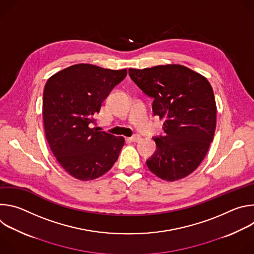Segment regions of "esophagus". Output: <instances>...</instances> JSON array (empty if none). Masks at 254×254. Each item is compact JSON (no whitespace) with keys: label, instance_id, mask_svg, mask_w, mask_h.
Segmentation results:
<instances>
[{"label":"esophagus","instance_id":"1","mask_svg":"<svg viewBox=\"0 0 254 254\" xmlns=\"http://www.w3.org/2000/svg\"><path fill=\"white\" fill-rule=\"evenodd\" d=\"M129 139H130L131 141H139V140L141 139V136H140L139 134H134V135H132L131 137H129Z\"/></svg>","mask_w":254,"mask_h":254}]
</instances>
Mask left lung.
I'll use <instances>...</instances> for the list:
<instances>
[{
  "label": "left lung",
  "instance_id": "obj_1",
  "mask_svg": "<svg viewBox=\"0 0 254 254\" xmlns=\"http://www.w3.org/2000/svg\"><path fill=\"white\" fill-rule=\"evenodd\" d=\"M133 82L154 98L153 112L164 120V135L154 138L150 171L174 182L193 173L204 160L216 128V101L205 76L180 64L129 68Z\"/></svg>",
  "mask_w": 254,
  "mask_h": 254
}]
</instances>
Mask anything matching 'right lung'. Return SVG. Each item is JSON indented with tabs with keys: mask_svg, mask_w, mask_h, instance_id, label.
Segmentation results:
<instances>
[{
	"mask_svg": "<svg viewBox=\"0 0 254 254\" xmlns=\"http://www.w3.org/2000/svg\"><path fill=\"white\" fill-rule=\"evenodd\" d=\"M113 70L80 63L53 74L43 93V123L47 141L59 165L70 176L91 181L110 171L125 144L91 127L102 101L126 76Z\"/></svg>",
	"mask_w": 254,
	"mask_h": 254,
	"instance_id": "1",
	"label": "right lung"
}]
</instances>
